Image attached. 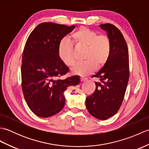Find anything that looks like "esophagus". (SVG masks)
Here are the masks:
<instances>
[{"instance_id":"1","label":"esophagus","mask_w":149,"mask_h":149,"mask_svg":"<svg viewBox=\"0 0 149 149\" xmlns=\"http://www.w3.org/2000/svg\"><path fill=\"white\" fill-rule=\"evenodd\" d=\"M87 80V78H86V77H81V82H83V81H86Z\"/></svg>"}]
</instances>
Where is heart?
I'll return each mask as SVG.
<instances>
[{
  "label": "heart",
  "mask_w": 149,
  "mask_h": 149,
  "mask_svg": "<svg viewBox=\"0 0 149 149\" xmlns=\"http://www.w3.org/2000/svg\"><path fill=\"white\" fill-rule=\"evenodd\" d=\"M83 47L84 61L75 64L72 68L74 74L88 75L97 68L106 64L111 52V42L109 38L104 34L99 35L95 31L83 27L71 34L70 40L63 39L58 47V56L61 61L68 66L74 65L75 59L72 44Z\"/></svg>",
  "instance_id": "b5f03b06"
}]
</instances>
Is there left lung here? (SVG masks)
Listing matches in <instances>:
<instances>
[{
  "label": "left lung",
  "instance_id": "1",
  "mask_svg": "<svg viewBox=\"0 0 149 149\" xmlns=\"http://www.w3.org/2000/svg\"><path fill=\"white\" fill-rule=\"evenodd\" d=\"M111 42V52L103 68L93 77L99 78L93 94L87 97L86 106L93 116L106 120L115 115L121 106L129 77V52L124 37L111 24L100 25Z\"/></svg>",
  "mask_w": 149,
  "mask_h": 149
}]
</instances>
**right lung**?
<instances>
[{
    "label": "right lung",
    "mask_w": 149,
    "mask_h": 149,
    "mask_svg": "<svg viewBox=\"0 0 149 149\" xmlns=\"http://www.w3.org/2000/svg\"><path fill=\"white\" fill-rule=\"evenodd\" d=\"M75 27L43 22L27 40L22 55V88L27 106L40 117L58 113L65 104L64 91L80 83L78 75L59 79L69 68L59 58V45Z\"/></svg>",
    "instance_id": "add662e5"
}]
</instances>
